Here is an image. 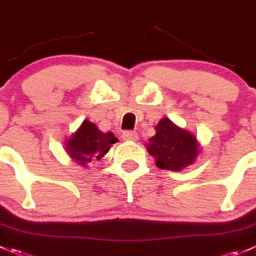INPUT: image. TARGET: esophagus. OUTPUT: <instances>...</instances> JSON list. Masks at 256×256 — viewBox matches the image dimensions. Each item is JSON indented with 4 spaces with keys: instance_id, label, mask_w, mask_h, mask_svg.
<instances>
[{
    "instance_id": "34e87169",
    "label": "esophagus",
    "mask_w": 256,
    "mask_h": 256,
    "mask_svg": "<svg viewBox=\"0 0 256 256\" xmlns=\"http://www.w3.org/2000/svg\"><path fill=\"white\" fill-rule=\"evenodd\" d=\"M122 138L126 141H136L138 140V134L135 131H125L122 134Z\"/></svg>"
}]
</instances>
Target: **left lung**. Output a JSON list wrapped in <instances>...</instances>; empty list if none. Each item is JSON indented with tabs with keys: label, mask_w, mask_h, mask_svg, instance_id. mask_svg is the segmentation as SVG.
I'll use <instances>...</instances> for the list:
<instances>
[{
	"label": "left lung",
	"mask_w": 256,
	"mask_h": 256,
	"mask_svg": "<svg viewBox=\"0 0 256 256\" xmlns=\"http://www.w3.org/2000/svg\"><path fill=\"white\" fill-rule=\"evenodd\" d=\"M156 134L148 138L146 150L155 158L158 168L180 171L196 161L200 144L190 131L162 118L155 126Z\"/></svg>",
	"instance_id": "left-lung-1"
}]
</instances>
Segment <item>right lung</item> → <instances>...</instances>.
Listing matches in <instances>:
<instances>
[{
    "label": "right lung",
    "mask_w": 256,
    "mask_h": 256,
    "mask_svg": "<svg viewBox=\"0 0 256 256\" xmlns=\"http://www.w3.org/2000/svg\"><path fill=\"white\" fill-rule=\"evenodd\" d=\"M118 141L111 131L102 132L94 122L84 120L80 128L66 140L65 150L76 164L86 166L94 158H104Z\"/></svg>",
    "instance_id": "add662e5"
}]
</instances>
